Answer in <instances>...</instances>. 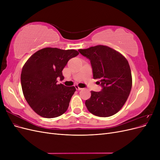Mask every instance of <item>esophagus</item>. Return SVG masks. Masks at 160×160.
<instances>
[{
	"label": "esophagus",
	"instance_id": "34e87169",
	"mask_svg": "<svg viewBox=\"0 0 160 160\" xmlns=\"http://www.w3.org/2000/svg\"><path fill=\"white\" fill-rule=\"evenodd\" d=\"M75 87L76 89H77V90H81V89H82V88H79V87L78 85H75Z\"/></svg>",
	"mask_w": 160,
	"mask_h": 160
}]
</instances>
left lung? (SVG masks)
Listing matches in <instances>:
<instances>
[{
    "instance_id": "obj_1",
    "label": "left lung",
    "mask_w": 160,
    "mask_h": 160,
    "mask_svg": "<svg viewBox=\"0 0 160 160\" xmlns=\"http://www.w3.org/2000/svg\"><path fill=\"white\" fill-rule=\"evenodd\" d=\"M81 55L90 60L93 78L99 79L103 89L91 91L85 101L90 113L98 117H109L122 108L132 87V77L129 62L123 55L105 45H96L79 49Z\"/></svg>"
}]
</instances>
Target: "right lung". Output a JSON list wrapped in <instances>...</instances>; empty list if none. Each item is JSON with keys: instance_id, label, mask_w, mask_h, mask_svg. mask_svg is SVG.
Instances as JSON below:
<instances>
[{"instance_id": "1", "label": "right lung", "mask_w": 160, "mask_h": 160, "mask_svg": "<svg viewBox=\"0 0 160 160\" xmlns=\"http://www.w3.org/2000/svg\"><path fill=\"white\" fill-rule=\"evenodd\" d=\"M79 55L74 49L46 47L31 55L23 65L21 81L24 97L38 115L53 118L68 109L76 88L57 84L64 79L62 71L71 58Z\"/></svg>"}]
</instances>
